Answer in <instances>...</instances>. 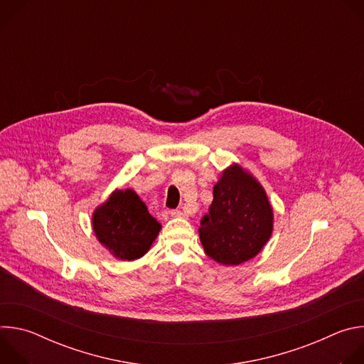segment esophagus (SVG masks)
<instances>
[{
    "mask_svg": "<svg viewBox=\"0 0 364 364\" xmlns=\"http://www.w3.org/2000/svg\"><path fill=\"white\" fill-rule=\"evenodd\" d=\"M170 215H171L173 218H183V216H184V213H183L181 210H171Z\"/></svg>",
    "mask_w": 364,
    "mask_h": 364,
    "instance_id": "34e87169",
    "label": "esophagus"
}]
</instances>
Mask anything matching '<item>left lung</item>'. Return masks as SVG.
Wrapping results in <instances>:
<instances>
[{
	"label": "left lung",
	"mask_w": 364,
	"mask_h": 364,
	"mask_svg": "<svg viewBox=\"0 0 364 364\" xmlns=\"http://www.w3.org/2000/svg\"><path fill=\"white\" fill-rule=\"evenodd\" d=\"M272 220L262 186L233 164L213 187V201L200 220L198 235L207 256L222 265H239L262 250L271 237Z\"/></svg>",
	"instance_id": "obj_1"
}]
</instances>
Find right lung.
<instances>
[{
	"label": "right lung",
	"mask_w": 364,
	"mask_h": 364,
	"mask_svg": "<svg viewBox=\"0 0 364 364\" xmlns=\"http://www.w3.org/2000/svg\"><path fill=\"white\" fill-rule=\"evenodd\" d=\"M97 240L114 256L134 261L144 256L157 237L161 225L149 213L134 190H117L93 213Z\"/></svg>",
	"instance_id": "add662e5"
}]
</instances>
